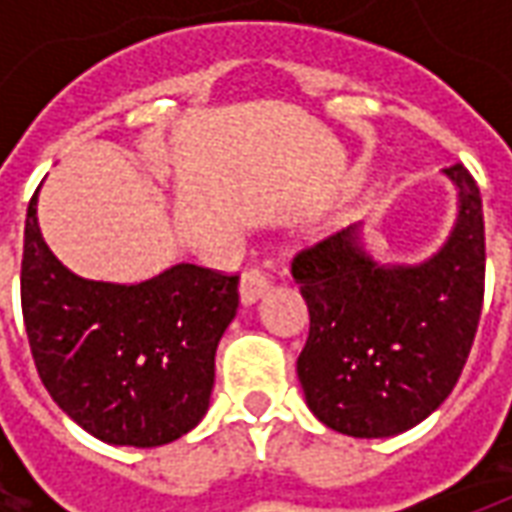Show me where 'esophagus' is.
Wrapping results in <instances>:
<instances>
[{
	"label": "esophagus",
	"instance_id": "esophagus-1",
	"mask_svg": "<svg viewBox=\"0 0 512 512\" xmlns=\"http://www.w3.org/2000/svg\"><path fill=\"white\" fill-rule=\"evenodd\" d=\"M268 288H271V282H268L266 274L260 268H249V271H244V277H241V304L244 307L255 304Z\"/></svg>",
	"mask_w": 512,
	"mask_h": 512
}]
</instances>
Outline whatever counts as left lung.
<instances>
[{
	"mask_svg": "<svg viewBox=\"0 0 512 512\" xmlns=\"http://www.w3.org/2000/svg\"><path fill=\"white\" fill-rule=\"evenodd\" d=\"M458 194L447 241L422 263H378L351 224L296 255L310 307L301 389L326 428L386 439L414 428L458 384L483 310V200L461 164L441 169Z\"/></svg>",
	"mask_w": 512,
	"mask_h": 512,
	"instance_id": "1",
	"label": "left lung"
}]
</instances>
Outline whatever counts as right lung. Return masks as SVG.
<instances>
[{
	"mask_svg": "<svg viewBox=\"0 0 512 512\" xmlns=\"http://www.w3.org/2000/svg\"><path fill=\"white\" fill-rule=\"evenodd\" d=\"M238 310V277L194 263L117 285L73 274L27 208L21 312L43 386L90 436L161 447L197 428L211 403L213 359Z\"/></svg>",
	"mask_w": 512,
	"mask_h": 512,
	"instance_id": "1",
	"label": "right lung"
}]
</instances>
